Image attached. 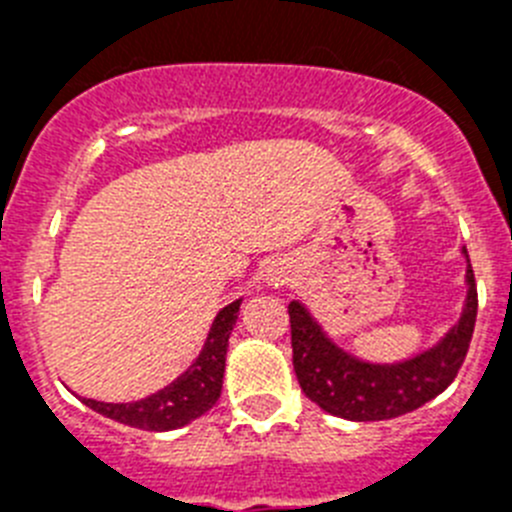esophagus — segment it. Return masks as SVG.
Segmentation results:
<instances>
[{"mask_svg": "<svg viewBox=\"0 0 512 512\" xmlns=\"http://www.w3.org/2000/svg\"><path fill=\"white\" fill-rule=\"evenodd\" d=\"M266 282H269L271 287H279V284L289 282L287 269H284V266H279V264H274L269 271H266Z\"/></svg>", "mask_w": 512, "mask_h": 512, "instance_id": "esophagus-1", "label": "esophagus"}]
</instances>
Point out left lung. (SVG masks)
I'll list each match as a JSON object with an SVG mask.
<instances>
[{
	"instance_id": "obj_1",
	"label": "left lung",
	"mask_w": 512,
	"mask_h": 512,
	"mask_svg": "<svg viewBox=\"0 0 512 512\" xmlns=\"http://www.w3.org/2000/svg\"><path fill=\"white\" fill-rule=\"evenodd\" d=\"M469 261V253L464 248ZM467 302L459 323L433 348L400 364H369L325 336L305 305L289 302L292 364L302 392L330 415L346 420H390L413 413L441 395L459 374L477 320V284L467 266Z\"/></svg>"
}]
</instances>
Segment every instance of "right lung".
<instances>
[{"mask_svg":"<svg viewBox=\"0 0 512 512\" xmlns=\"http://www.w3.org/2000/svg\"><path fill=\"white\" fill-rule=\"evenodd\" d=\"M238 310H241V300L230 302L217 312L197 361L169 387L138 402H99L84 397V405L104 418L140 428V431H174L205 415L223 390L225 354H228V338L238 320Z\"/></svg>","mask_w":512,"mask_h":512,"instance_id":"add662e5","label":"right lung"}]
</instances>
